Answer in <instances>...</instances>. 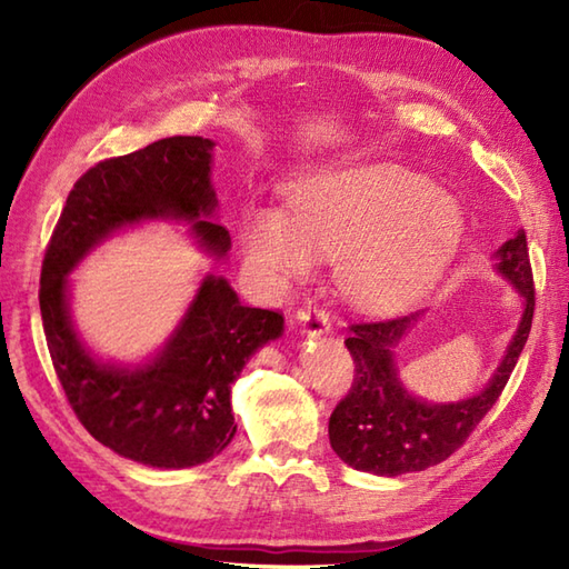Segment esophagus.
Returning <instances> with one entry per match:
<instances>
[{
	"instance_id": "esophagus-1",
	"label": "esophagus",
	"mask_w": 569,
	"mask_h": 569,
	"mask_svg": "<svg viewBox=\"0 0 569 569\" xmlns=\"http://www.w3.org/2000/svg\"><path fill=\"white\" fill-rule=\"evenodd\" d=\"M298 322H300V328H303V332L322 335L330 328V312L322 306L312 303V300H308V303L298 310Z\"/></svg>"
}]
</instances>
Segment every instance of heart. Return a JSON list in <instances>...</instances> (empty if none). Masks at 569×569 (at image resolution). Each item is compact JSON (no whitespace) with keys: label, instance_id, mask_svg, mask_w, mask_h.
<instances>
[{"label":"heart","instance_id":"obj_1","mask_svg":"<svg viewBox=\"0 0 569 569\" xmlns=\"http://www.w3.org/2000/svg\"><path fill=\"white\" fill-rule=\"evenodd\" d=\"M465 212L426 176L389 161H347L296 178L288 212L249 204L241 249L263 281L283 283L337 257V283L361 306L426 293L459 249Z\"/></svg>","mask_w":569,"mask_h":569}]
</instances>
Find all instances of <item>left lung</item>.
Here are the masks:
<instances>
[{
	"label": "left lung",
	"instance_id": "8db88e82",
	"mask_svg": "<svg viewBox=\"0 0 569 569\" xmlns=\"http://www.w3.org/2000/svg\"><path fill=\"white\" fill-rule=\"evenodd\" d=\"M497 257V269L523 296V318L487 389L467 401L445 406L418 401L398 381L393 349L420 312L349 322L345 345L355 359V379L330 416V445L342 462L381 477L435 467L467 442L471 430L499 401L523 352L536 310L533 269L523 229L506 241Z\"/></svg>",
	"mask_w": 569,
	"mask_h": 569
}]
</instances>
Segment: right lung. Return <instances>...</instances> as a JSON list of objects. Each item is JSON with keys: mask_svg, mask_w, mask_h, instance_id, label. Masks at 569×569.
<instances>
[{"mask_svg": "<svg viewBox=\"0 0 569 569\" xmlns=\"http://www.w3.org/2000/svg\"><path fill=\"white\" fill-rule=\"evenodd\" d=\"M212 147L202 137H171L88 168L41 266L43 332L72 413L117 455L161 469L202 465L232 442V383L247 359L283 332V316L241 306L222 276H208L163 352L147 367L122 369L102 365L78 340L68 273L114 229L156 217L190 222L204 249L224 253L229 232L208 222L217 208Z\"/></svg>", "mask_w": 569, "mask_h": 569, "instance_id": "add662e5", "label": "right lung"}]
</instances>
